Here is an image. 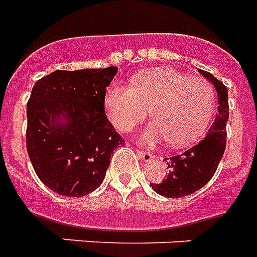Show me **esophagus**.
<instances>
[{
	"instance_id": "esophagus-1",
	"label": "esophagus",
	"mask_w": 257,
	"mask_h": 257,
	"mask_svg": "<svg viewBox=\"0 0 257 257\" xmlns=\"http://www.w3.org/2000/svg\"><path fill=\"white\" fill-rule=\"evenodd\" d=\"M138 156H140V158H142L145 163H150L152 160H153V154L149 153V152H138Z\"/></svg>"
}]
</instances>
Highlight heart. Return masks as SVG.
Returning <instances> with one entry per match:
<instances>
[{
	"label": "heart",
	"instance_id": "heart-1",
	"mask_svg": "<svg viewBox=\"0 0 257 257\" xmlns=\"http://www.w3.org/2000/svg\"><path fill=\"white\" fill-rule=\"evenodd\" d=\"M217 105L213 85L172 67L149 69L131 77L130 86L112 84L104 94L108 119L121 133H131L148 115L153 120L141 142L168 141L175 148L198 142L207 130Z\"/></svg>",
	"mask_w": 257,
	"mask_h": 257
}]
</instances>
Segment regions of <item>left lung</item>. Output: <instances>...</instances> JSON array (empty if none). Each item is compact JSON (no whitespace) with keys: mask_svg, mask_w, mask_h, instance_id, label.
Masks as SVG:
<instances>
[{"mask_svg":"<svg viewBox=\"0 0 257 257\" xmlns=\"http://www.w3.org/2000/svg\"><path fill=\"white\" fill-rule=\"evenodd\" d=\"M214 85L218 94V113L207 134L199 144L168 160L169 172L161 183H150L154 192L167 198H181L206 186L217 171L226 146L229 119L226 86L209 71L199 70Z\"/></svg>","mask_w":257,"mask_h":257,"instance_id":"left-lung-1","label":"left lung"}]
</instances>
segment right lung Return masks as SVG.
I'll return each mask as SVG.
<instances>
[{"label":"right lung","mask_w":257,"mask_h":257,"mask_svg":"<svg viewBox=\"0 0 257 257\" xmlns=\"http://www.w3.org/2000/svg\"><path fill=\"white\" fill-rule=\"evenodd\" d=\"M116 71L55 70L35 82L27 103V152L54 192L80 198L103 183L113 150L123 144L104 111Z\"/></svg>","instance_id":"1"}]
</instances>
